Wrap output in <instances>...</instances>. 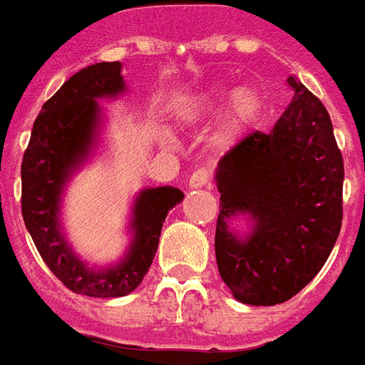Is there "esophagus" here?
<instances>
[{"mask_svg": "<svg viewBox=\"0 0 365 365\" xmlns=\"http://www.w3.org/2000/svg\"><path fill=\"white\" fill-rule=\"evenodd\" d=\"M207 183H209V172L205 168L195 170L190 175V190H199V187H205Z\"/></svg>", "mask_w": 365, "mask_h": 365, "instance_id": "34e87169", "label": "esophagus"}]
</instances>
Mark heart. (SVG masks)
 Here are the masks:
<instances>
[{
    "mask_svg": "<svg viewBox=\"0 0 365 365\" xmlns=\"http://www.w3.org/2000/svg\"><path fill=\"white\" fill-rule=\"evenodd\" d=\"M222 102L224 94L212 93L209 96H205L203 100H197L193 104L183 106L180 112H182V118L185 121H195L203 114H207V112H212ZM259 104H261L259 96L251 88H240V91H236L230 104V115H228V121H226V137H234L242 129L247 128L251 121L255 120V115H257Z\"/></svg>",
    "mask_w": 365,
    "mask_h": 365,
    "instance_id": "heart-1",
    "label": "heart"
}]
</instances>
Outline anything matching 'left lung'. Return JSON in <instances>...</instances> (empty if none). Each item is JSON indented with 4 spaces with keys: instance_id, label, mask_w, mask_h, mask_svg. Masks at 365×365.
I'll list each match as a JSON object with an SVG mask.
<instances>
[{
    "instance_id": "1",
    "label": "left lung",
    "mask_w": 365,
    "mask_h": 365,
    "mask_svg": "<svg viewBox=\"0 0 365 365\" xmlns=\"http://www.w3.org/2000/svg\"><path fill=\"white\" fill-rule=\"evenodd\" d=\"M292 102L271 133L255 131L218 162V272L232 296L274 306L325 265L342 224V155L329 112L296 77ZM240 216L250 230L230 228Z\"/></svg>"
}]
</instances>
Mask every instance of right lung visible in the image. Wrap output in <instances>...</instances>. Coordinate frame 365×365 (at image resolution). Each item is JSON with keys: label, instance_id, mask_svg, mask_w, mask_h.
I'll list each match as a JSON object with an SVG mask.
<instances>
[{"label": "right lung", "instance_id": "add662e5", "mask_svg": "<svg viewBox=\"0 0 365 365\" xmlns=\"http://www.w3.org/2000/svg\"><path fill=\"white\" fill-rule=\"evenodd\" d=\"M125 91L120 61H102L75 73L42 106L21 166V209L36 250L71 292L91 298H120L141 284L158 250L166 215L183 199L182 190L172 185L139 191L129 220L131 242L115 265H86L67 242L61 201L69 180L100 139L104 110L98 100L118 98Z\"/></svg>", "mask_w": 365, "mask_h": 365}]
</instances>
